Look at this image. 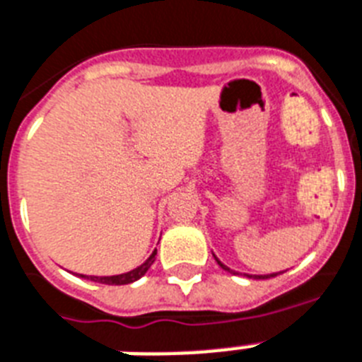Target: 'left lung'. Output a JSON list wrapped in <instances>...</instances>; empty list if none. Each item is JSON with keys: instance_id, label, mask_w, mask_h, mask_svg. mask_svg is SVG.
<instances>
[{"instance_id": "1", "label": "left lung", "mask_w": 362, "mask_h": 362, "mask_svg": "<svg viewBox=\"0 0 362 362\" xmlns=\"http://www.w3.org/2000/svg\"><path fill=\"white\" fill-rule=\"evenodd\" d=\"M216 260H217V258H216ZM217 264H219V266H221L223 269H227V272H230V269H228V267L225 266V264L219 262V260H217ZM275 275H277V273H272V275H255V279H269V277H275Z\"/></svg>"}]
</instances>
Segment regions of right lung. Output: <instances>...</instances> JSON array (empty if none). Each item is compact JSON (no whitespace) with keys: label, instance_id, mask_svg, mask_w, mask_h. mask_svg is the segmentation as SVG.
Instances as JSON below:
<instances>
[{"label":"right lung","instance_id":"1","mask_svg":"<svg viewBox=\"0 0 362 362\" xmlns=\"http://www.w3.org/2000/svg\"><path fill=\"white\" fill-rule=\"evenodd\" d=\"M154 260H156V251L152 252L151 257L146 258L145 262L141 264L139 267H135V269H132V272L122 273V275H111V277H87V279H90V281H95V283H100V284H115V286H119V284H130L134 283V281H137V279L143 277V275L148 272V267L154 264ZM81 277H85V275H81Z\"/></svg>","mask_w":362,"mask_h":362}]
</instances>
